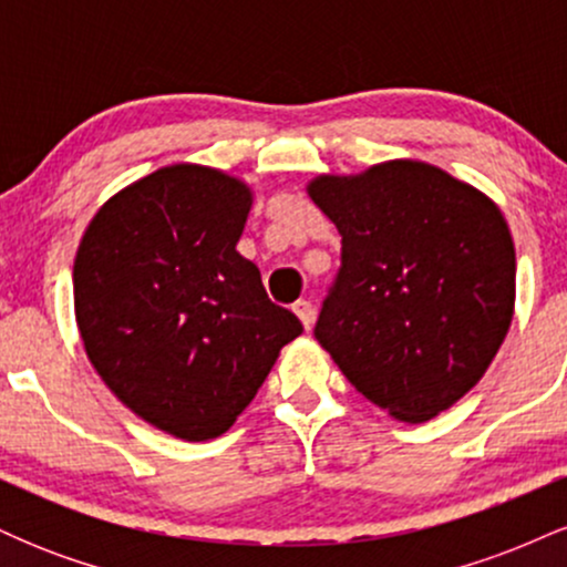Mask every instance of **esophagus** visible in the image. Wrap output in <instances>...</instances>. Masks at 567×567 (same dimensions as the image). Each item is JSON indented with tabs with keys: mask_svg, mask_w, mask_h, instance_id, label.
I'll use <instances>...</instances> for the list:
<instances>
[{
	"mask_svg": "<svg viewBox=\"0 0 567 567\" xmlns=\"http://www.w3.org/2000/svg\"><path fill=\"white\" fill-rule=\"evenodd\" d=\"M292 311H296V317L301 320L306 330L315 324V306H311V301H298L296 306H292Z\"/></svg>",
	"mask_w": 567,
	"mask_h": 567,
	"instance_id": "34e87169",
	"label": "esophagus"
}]
</instances>
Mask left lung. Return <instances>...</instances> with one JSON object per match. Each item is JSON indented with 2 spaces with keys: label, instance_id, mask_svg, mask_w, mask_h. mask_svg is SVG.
Wrapping results in <instances>:
<instances>
[{
  "label": "left lung",
  "instance_id": "obj_1",
  "mask_svg": "<svg viewBox=\"0 0 567 567\" xmlns=\"http://www.w3.org/2000/svg\"><path fill=\"white\" fill-rule=\"evenodd\" d=\"M306 192L341 234L315 338L373 405L434 419L483 379L512 324L517 264L498 205L415 159Z\"/></svg>",
  "mask_w": 567,
  "mask_h": 567
}]
</instances>
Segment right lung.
Segmentation results:
<instances>
[{"label": "right lung", "instance_id": "1", "mask_svg": "<svg viewBox=\"0 0 567 567\" xmlns=\"http://www.w3.org/2000/svg\"><path fill=\"white\" fill-rule=\"evenodd\" d=\"M250 205L231 175L162 167L114 194L76 250L90 362L120 402L178 440L220 437L303 330L237 252Z\"/></svg>", "mask_w": 567, "mask_h": 567}]
</instances>
